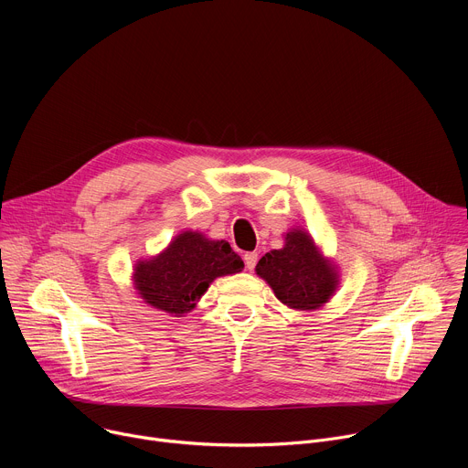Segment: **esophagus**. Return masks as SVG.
Listing matches in <instances>:
<instances>
[{
	"instance_id": "esophagus-1",
	"label": "esophagus",
	"mask_w": 468,
	"mask_h": 468,
	"mask_svg": "<svg viewBox=\"0 0 468 468\" xmlns=\"http://www.w3.org/2000/svg\"><path fill=\"white\" fill-rule=\"evenodd\" d=\"M244 264H246L248 271H253L255 264H257V253H255V251L244 253Z\"/></svg>"
}]
</instances>
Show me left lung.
I'll return each mask as SVG.
<instances>
[{
    "instance_id": "1",
    "label": "left lung",
    "mask_w": 468,
    "mask_h": 468,
    "mask_svg": "<svg viewBox=\"0 0 468 468\" xmlns=\"http://www.w3.org/2000/svg\"><path fill=\"white\" fill-rule=\"evenodd\" d=\"M257 274L292 309H316L335 291L337 278L303 231L287 233V244L261 257Z\"/></svg>"
}]
</instances>
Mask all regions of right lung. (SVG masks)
Returning a JSON list of instances; mask_svg holds the SVG:
<instances>
[{
	"instance_id": "1",
	"label": "right lung",
	"mask_w": 468,
	"mask_h": 468,
	"mask_svg": "<svg viewBox=\"0 0 468 468\" xmlns=\"http://www.w3.org/2000/svg\"><path fill=\"white\" fill-rule=\"evenodd\" d=\"M242 269V259L226 240H207L199 233H183L166 251L137 264L135 282L150 305L181 314L196 305V300L215 278Z\"/></svg>"
}]
</instances>
